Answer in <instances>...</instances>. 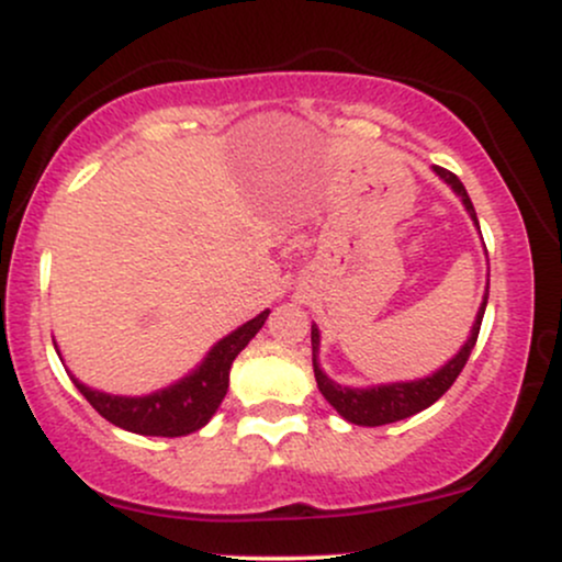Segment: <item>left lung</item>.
I'll return each instance as SVG.
<instances>
[{
	"mask_svg": "<svg viewBox=\"0 0 562 562\" xmlns=\"http://www.w3.org/2000/svg\"><path fill=\"white\" fill-rule=\"evenodd\" d=\"M434 171L443 179V182L451 184V190H454L457 195L462 198V203H465L470 218L479 224V216H475L473 203H470L465 184L457 179V173L441 169V166H434ZM486 299H488V290H486V295H483V303H481L479 314H475V322H473V330H470V338L465 340V346L460 348V353H457L454 359H449V362L443 364L441 370H436L434 375L420 378V380H409V383L372 385V389H348V385L333 383V380L319 370V362H317L319 330H317V325H312V362H314V378H317L322 396H325L327 402L338 409V415L344 417V420L353 423V425H370V428H375V425H389V423L404 420V417H412V415H417V412L428 409L430 404H436L438 398H441L443 393L451 389V383H454L457 375H460L462 367L468 364L470 351H473L475 340H479V333H481L483 312H486Z\"/></svg>",
	"mask_w": 562,
	"mask_h": 562,
	"instance_id": "left-lung-1",
	"label": "left lung"
}]
</instances>
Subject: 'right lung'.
I'll return each instance as SVG.
<instances>
[{
	"label": "right lung",
	"mask_w": 562,
	"mask_h": 562,
	"mask_svg": "<svg viewBox=\"0 0 562 562\" xmlns=\"http://www.w3.org/2000/svg\"><path fill=\"white\" fill-rule=\"evenodd\" d=\"M269 312H261L259 317L245 322L227 338H222L211 348L209 357L198 370L169 385V389L150 393V396H111L89 389L70 375L81 396L105 417L108 423L119 428L132 430L139 436H187L195 434L205 423L214 417V412L227 396L229 389V367L237 353L250 344L256 333L261 330Z\"/></svg>",
	"instance_id": "right-lung-1"
}]
</instances>
